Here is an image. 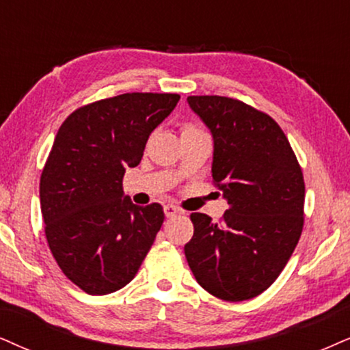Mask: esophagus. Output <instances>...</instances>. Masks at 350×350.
Wrapping results in <instances>:
<instances>
[{
  "instance_id": "34e87169",
  "label": "esophagus",
  "mask_w": 350,
  "mask_h": 350,
  "mask_svg": "<svg viewBox=\"0 0 350 350\" xmlns=\"http://www.w3.org/2000/svg\"><path fill=\"white\" fill-rule=\"evenodd\" d=\"M180 213V210L178 206H174V205H165V215H166V218H172V216H176V215H179Z\"/></svg>"
}]
</instances>
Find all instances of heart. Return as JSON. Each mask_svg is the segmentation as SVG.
Returning <instances> with one entry per match:
<instances>
[{
    "label": "heart",
    "instance_id": "heart-1",
    "mask_svg": "<svg viewBox=\"0 0 350 350\" xmlns=\"http://www.w3.org/2000/svg\"><path fill=\"white\" fill-rule=\"evenodd\" d=\"M190 131H200L197 126H193V124H185L183 126V132H190Z\"/></svg>",
    "mask_w": 350,
    "mask_h": 350
}]
</instances>
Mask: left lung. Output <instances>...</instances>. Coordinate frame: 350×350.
<instances>
[{"label":"left lung","mask_w":350,"mask_h":350,"mask_svg":"<svg viewBox=\"0 0 350 350\" xmlns=\"http://www.w3.org/2000/svg\"><path fill=\"white\" fill-rule=\"evenodd\" d=\"M187 101L213 134V184L229 208L218 223L190 215L185 258L206 293L228 302L254 299L276 281L302 234V167L269 114L229 96Z\"/></svg>","instance_id":"1"}]
</instances>
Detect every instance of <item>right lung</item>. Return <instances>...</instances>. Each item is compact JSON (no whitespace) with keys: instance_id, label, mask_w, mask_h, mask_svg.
Returning a JSON list of instances; mask_svg holds the SVG:
<instances>
[{"instance_id":"add662e5","label":"right lung","mask_w":350,"mask_h":350,"mask_svg":"<svg viewBox=\"0 0 350 350\" xmlns=\"http://www.w3.org/2000/svg\"><path fill=\"white\" fill-rule=\"evenodd\" d=\"M179 98L147 92L103 98L70 113L57 131L40 178V205L57 267L83 293L105 295L129 284L152 249L163 206L134 205L122 178Z\"/></svg>"}]
</instances>
